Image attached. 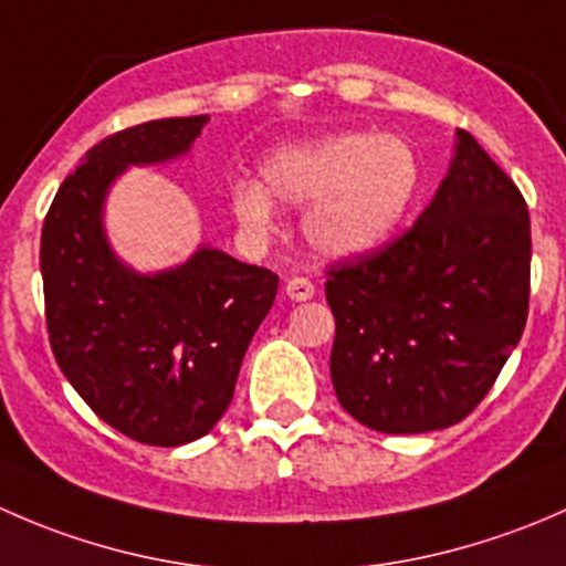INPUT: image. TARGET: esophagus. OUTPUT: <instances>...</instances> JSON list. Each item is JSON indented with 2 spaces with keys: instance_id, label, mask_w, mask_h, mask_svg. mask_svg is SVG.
I'll return each mask as SVG.
<instances>
[{
  "instance_id": "esophagus-1",
  "label": "esophagus",
  "mask_w": 566,
  "mask_h": 566,
  "mask_svg": "<svg viewBox=\"0 0 566 566\" xmlns=\"http://www.w3.org/2000/svg\"><path fill=\"white\" fill-rule=\"evenodd\" d=\"M284 293H287L290 301H310L315 295V284L306 276H293L284 284Z\"/></svg>"
}]
</instances>
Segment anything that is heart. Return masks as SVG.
Returning a JSON list of instances; mask_svg holds the SVG:
<instances>
[{
  "label": "heart",
  "instance_id": "1",
  "mask_svg": "<svg viewBox=\"0 0 566 566\" xmlns=\"http://www.w3.org/2000/svg\"><path fill=\"white\" fill-rule=\"evenodd\" d=\"M262 186L238 180L232 213L243 230L265 232L273 202L306 208L304 235L317 254L353 260L397 235L421 188V161L402 136H325L279 147L262 161Z\"/></svg>",
  "mask_w": 566,
  "mask_h": 566
}]
</instances>
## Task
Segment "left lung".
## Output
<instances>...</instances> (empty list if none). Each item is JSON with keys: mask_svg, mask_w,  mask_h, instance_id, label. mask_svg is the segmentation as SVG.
Returning <instances> with one entry per match:
<instances>
[{"mask_svg": "<svg viewBox=\"0 0 566 566\" xmlns=\"http://www.w3.org/2000/svg\"><path fill=\"white\" fill-rule=\"evenodd\" d=\"M325 276L342 408L389 436L452 427L493 389L526 328V199L458 130L452 167L416 224Z\"/></svg>", "mask_w": 566, "mask_h": 566, "instance_id": "1", "label": "left lung"}]
</instances>
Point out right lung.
Masks as SVG:
<instances>
[{
    "mask_svg": "<svg viewBox=\"0 0 566 566\" xmlns=\"http://www.w3.org/2000/svg\"><path fill=\"white\" fill-rule=\"evenodd\" d=\"M208 117L150 119L84 153L40 235L45 325L62 375L98 419L147 447L208 436L230 408L279 276L219 249L136 273L108 247L104 202L128 167L186 156Z\"/></svg>",
    "mask_w": 566,
    "mask_h": 566,
    "instance_id": "add662e5",
    "label": "right lung"
}]
</instances>
